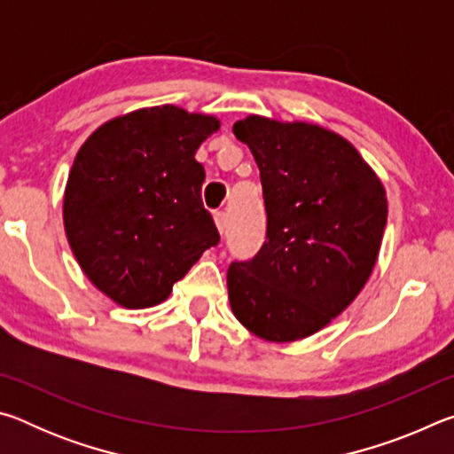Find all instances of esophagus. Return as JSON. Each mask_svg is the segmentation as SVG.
Returning <instances> with one entry per match:
<instances>
[{"instance_id":"obj_1","label":"esophagus","mask_w":454,"mask_h":454,"mask_svg":"<svg viewBox=\"0 0 454 454\" xmlns=\"http://www.w3.org/2000/svg\"><path fill=\"white\" fill-rule=\"evenodd\" d=\"M214 222H216L218 232L224 234V230H226V214L224 212H216V214H214Z\"/></svg>"}]
</instances>
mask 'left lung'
<instances>
[{
	"instance_id": "8db88e82",
	"label": "left lung",
	"mask_w": 454,
	"mask_h": 454,
	"mask_svg": "<svg viewBox=\"0 0 454 454\" xmlns=\"http://www.w3.org/2000/svg\"><path fill=\"white\" fill-rule=\"evenodd\" d=\"M232 132L258 164L266 240L252 260L230 264V306L264 340H301L363 290L387 226V192L355 145L317 124L248 116Z\"/></svg>"
}]
</instances>
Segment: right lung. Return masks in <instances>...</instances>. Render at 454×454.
<instances>
[{
    "instance_id": "add662e5",
    "label": "right lung",
    "mask_w": 454,
    "mask_h": 454,
    "mask_svg": "<svg viewBox=\"0 0 454 454\" xmlns=\"http://www.w3.org/2000/svg\"><path fill=\"white\" fill-rule=\"evenodd\" d=\"M220 120L176 106L114 118L75 153L64 194L67 242L98 290L126 309L170 296L220 242L202 204L196 150Z\"/></svg>"
}]
</instances>
